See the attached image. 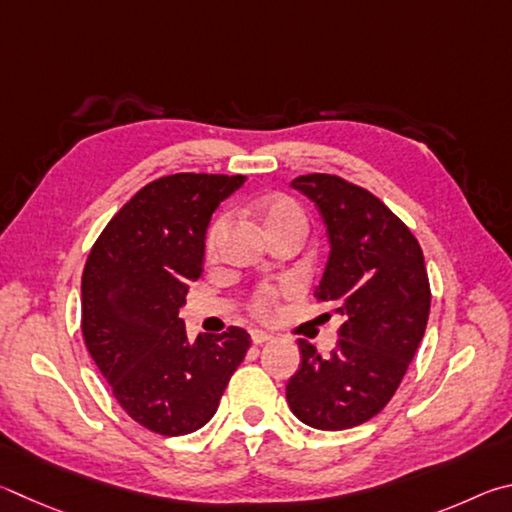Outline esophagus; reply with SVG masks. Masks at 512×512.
<instances>
[{
	"label": "esophagus",
	"mask_w": 512,
	"mask_h": 512,
	"mask_svg": "<svg viewBox=\"0 0 512 512\" xmlns=\"http://www.w3.org/2000/svg\"><path fill=\"white\" fill-rule=\"evenodd\" d=\"M272 335L270 333H265V330H251V342L254 344H265V342H272Z\"/></svg>",
	"instance_id": "obj_1"
}]
</instances>
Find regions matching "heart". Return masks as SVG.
Segmentation results:
<instances>
[{
	"label": "heart",
	"mask_w": 512,
	"mask_h": 512,
	"mask_svg": "<svg viewBox=\"0 0 512 512\" xmlns=\"http://www.w3.org/2000/svg\"><path fill=\"white\" fill-rule=\"evenodd\" d=\"M261 218H263V224H265L267 233H272V231L281 229V227H285V224H292V222H303V224H306V218H303L301 206L294 202V200H290V197H283V195L270 197V200H265L261 204ZM229 224H231V215L229 213H222V215H218V218L211 222L209 231H206V251H209V254H215V251H218L224 236H227ZM274 299H276L274 288H270V285H265V288H261V290L254 294L251 308H254L256 315H263L265 317V315H270V312H272Z\"/></svg>",
	"instance_id": "obj_1"
}]
</instances>
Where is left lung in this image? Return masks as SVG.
<instances>
[{
  "mask_svg": "<svg viewBox=\"0 0 512 512\" xmlns=\"http://www.w3.org/2000/svg\"><path fill=\"white\" fill-rule=\"evenodd\" d=\"M321 213L330 254L315 290L344 317L330 357L299 339L301 364L285 396L292 414L324 432L357 427L387 407L425 335L429 279L423 249L378 197L337 175L292 182Z\"/></svg>",
  "mask_w": 512,
  "mask_h": 512,
  "instance_id": "8db88e82",
  "label": "left lung"
}]
</instances>
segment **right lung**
Returning <instances> with one entry per match:
<instances>
[{
	"label": "right lung",
	"instance_id": "add662e5",
	"mask_svg": "<svg viewBox=\"0 0 512 512\" xmlns=\"http://www.w3.org/2000/svg\"><path fill=\"white\" fill-rule=\"evenodd\" d=\"M247 177L177 173L141 188L107 222L83 272V337L132 420L161 436L204 427L249 333L186 337L179 308L202 274L211 215Z\"/></svg>",
	"mask_w": 512,
	"mask_h": 512
}]
</instances>
